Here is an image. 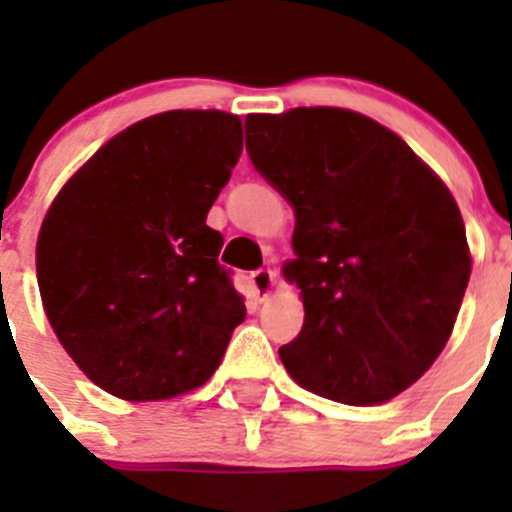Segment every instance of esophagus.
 Here are the masks:
<instances>
[{
  "mask_svg": "<svg viewBox=\"0 0 512 512\" xmlns=\"http://www.w3.org/2000/svg\"><path fill=\"white\" fill-rule=\"evenodd\" d=\"M274 282H277V274H274L271 269H259V271H253V274H251V287H253V292H256V297H259V300H266V297H269Z\"/></svg>",
  "mask_w": 512,
  "mask_h": 512,
  "instance_id": "obj_1",
  "label": "esophagus"
}]
</instances>
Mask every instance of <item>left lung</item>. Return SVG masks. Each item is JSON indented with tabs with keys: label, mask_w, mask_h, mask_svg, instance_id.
Here are the masks:
<instances>
[{
	"label": "left lung",
	"mask_w": 512,
	"mask_h": 512,
	"mask_svg": "<svg viewBox=\"0 0 512 512\" xmlns=\"http://www.w3.org/2000/svg\"><path fill=\"white\" fill-rule=\"evenodd\" d=\"M253 166L295 210L305 323L289 377L343 405L392 400L443 351L472 271L446 184L384 125L341 107L248 115Z\"/></svg>",
	"instance_id": "1"
}]
</instances>
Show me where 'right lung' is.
Segmentation results:
<instances>
[{"label": "right lung", "instance_id": "obj_1", "mask_svg": "<svg viewBox=\"0 0 512 512\" xmlns=\"http://www.w3.org/2000/svg\"><path fill=\"white\" fill-rule=\"evenodd\" d=\"M243 151L220 110L146 117L71 176L38 235L45 315L81 372L130 402L212 377L246 318L207 212Z\"/></svg>", "mask_w": 512, "mask_h": 512}]
</instances>
